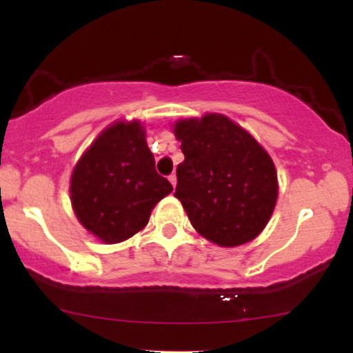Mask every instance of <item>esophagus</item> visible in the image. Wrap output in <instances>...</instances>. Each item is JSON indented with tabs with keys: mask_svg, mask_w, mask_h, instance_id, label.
<instances>
[{
	"mask_svg": "<svg viewBox=\"0 0 353 353\" xmlns=\"http://www.w3.org/2000/svg\"><path fill=\"white\" fill-rule=\"evenodd\" d=\"M168 179H169V182H171V184H172V188H176V184H177V177H176V174H171V176H169Z\"/></svg>",
	"mask_w": 353,
	"mask_h": 353,
	"instance_id": "esophagus-1",
	"label": "esophagus"
}]
</instances>
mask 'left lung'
Returning a JSON list of instances; mask_svg holds the SVG:
<instances>
[{"label": "left lung", "mask_w": 353, "mask_h": 353, "mask_svg": "<svg viewBox=\"0 0 353 353\" xmlns=\"http://www.w3.org/2000/svg\"><path fill=\"white\" fill-rule=\"evenodd\" d=\"M184 161L174 196L194 229L222 247L250 242L272 216L279 184L269 154L245 129L222 114L174 125Z\"/></svg>", "instance_id": "8db88e82"}]
</instances>
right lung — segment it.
I'll return each mask as SVG.
<instances>
[{"instance_id": "add662e5", "label": "right lung", "mask_w": 353, "mask_h": 353, "mask_svg": "<svg viewBox=\"0 0 353 353\" xmlns=\"http://www.w3.org/2000/svg\"><path fill=\"white\" fill-rule=\"evenodd\" d=\"M172 185L156 171L139 121L104 129L71 176V204L89 232L117 244L145 228L154 205Z\"/></svg>"}]
</instances>
